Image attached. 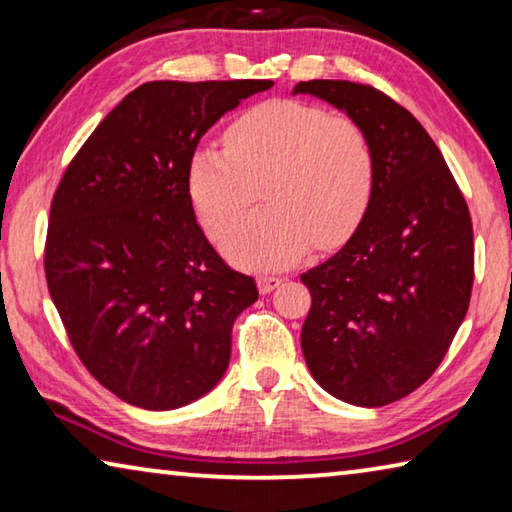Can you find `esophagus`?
I'll return each mask as SVG.
<instances>
[{
  "label": "esophagus",
  "mask_w": 512,
  "mask_h": 512,
  "mask_svg": "<svg viewBox=\"0 0 512 512\" xmlns=\"http://www.w3.org/2000/svg\"><path fill=\"white\" fill-rule=\"evenodd\" d=\"M282 284V277H277V275H259L257 277V289H259V293H271V291H275L277 287H280Z\"/></svg>",
  "instance_id": "obj_1"
}]
</instances>
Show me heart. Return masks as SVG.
<instances>
[{
	"label": "heart",
	"instance_id": "b5f03b06",
	"mask_svg": "<svg viewBox=\"0 0 512 512\" xmlns=\"http://www.w3.org/2000/svg\"><path fill=\"white\" fill-rule=\"evenodd\" d=\"M377 158L357 119L311 103L277 99L244 112L225 131V149L198 146L189 160V196L203 228L237 266L271 271L300 262L311 246L348 241L375 192Z\"/></svg>",
	"mask_w": 512,
	"mask_h": 512
}]
</instances>
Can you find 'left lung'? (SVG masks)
<instances>
[{"instance_id": "8db88e82", "label": "left lung", "mask_w": 512, "mask_h": 512, "mask_svg": "<svg viewBox=\"0 0 512 512\" xmlns=\"http://www.w3.org/2000/svg\"><path fill=\"white\" fill-rule=\"evenodd\" d=\"M366 128L375 192L339 253L300 275L311 309L300 343L329 395L357 406L402 400L427 381L470 307L467 203L436 142L409 110L352 81H300Z\"/></svg>"}]
</instances>
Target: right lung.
<instances>
[{
	"label": "right lung",
	"mask_w": 512,
	"mask_h": 512,
	"mask_svg": "<svg viewBox=\"0 0 512 512\" xmlns=\"http://www.w3.org/2000/svg\"><path fill=\"white\" fill-rule=\"evenodd\" d=\"M273 81H151L69 162L45 275L72 348L119 400L169 411L219 384L232 323L257 300L196 223L189 160L225 112Z\"/></svg>",
	"instance_id": "add662e5"
}]
</instances>
